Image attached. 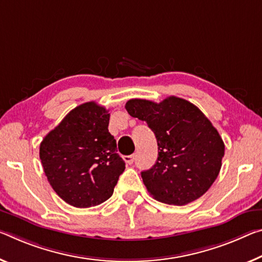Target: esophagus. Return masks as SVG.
<instances>
[{"mask_svg":"<svg viewBox=\"0 0 262 262\" xmlns=\"http://www.w3.org/2000/svg\"><path fill=\"white\" fill-rule=\"evenodd\" d=\"M135 159H136V156L134 155V154H133V155H128V156H124L123 157V160H124V162H126L127 164H132L133 162L135 161Z\"/></svg>","mask_w":262,"mask_h":262,"instance_id":"esophagus-1","label":"esophagus"}]
</instances>
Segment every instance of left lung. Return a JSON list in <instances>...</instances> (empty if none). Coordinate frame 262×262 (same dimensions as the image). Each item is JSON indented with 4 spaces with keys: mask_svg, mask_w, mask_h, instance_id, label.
<instances>
[{
    "mask_svg": "<svg viewBox=\"0 0 262 262\" xmlns=\"http://www.w3.org/2000/svg\"><path fill=\"white\" fill-rule=\"evenodd\" d=\"M124 107L133 118L146 121L157 140L156 163L141 172L148 192L180 206L203 196L218 177L225 152L221 135L203 112L177 97L160 103L130 99Z\"/></svg>",
    "mask_w": 262,
    "mask_h": 262,
    "instance_id": "1",
    "label": "left lung"
}]
</instances>
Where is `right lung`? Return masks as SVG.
Wrapping results in <instances>:
<instances>
[{
    "label": "right lung",
    "instance_id": "obj_1",
    "mask_svg": "<svg viewBox=\"0 0 262 262\" xmlns=\"http://www.w3.org/2000/svg\"><path fill=\"white\" fill-rule=\"evenodd\" d=\"M108 123L105 107L85 102L41 141L39 159L45 176L58 196L74 207L107 201L124 171Z\"/></svg>",
    "mask_w": 262,
    "mask_h": 262
}]
</instances>
